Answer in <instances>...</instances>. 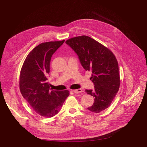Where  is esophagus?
<instances>
[{
  "label": "esophagus",
  "instance_id": "obj_1",
  "mask_svg": "<svg viewBox=\"0 0 147 147\" xmlns=\"http://www.w3.org/2000/svg\"><path fill=\"white\" fill-rule=\"evenodd\" d=\"M73 91L74 92V93H76V94H78V93H81L82 92V90L81 89H77V90H73Z\"/></svg>",
  "mask_w": 147,
  "mask_h": 147
}]
</instances>
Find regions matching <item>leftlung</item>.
<instances>
[{"label":"left lung","mask_w":147,"mask_h":147,"mask_svg":"<svg viewBox=\"0 0 147 147\" xmlns=\"http://www.w3.org/2000/svg\"><path fill=\"white\" fill-rule=\"evenodd\" d=\"M77 54L82 67L92 72L90 78L94 90H86L94 97V103L88 109L99 113L107 109L116 96L120 87L117 60L106 47L86 35L76 36L66 41Z\"/></svg>","instance_id":"left-lung-1"}]
</instances>
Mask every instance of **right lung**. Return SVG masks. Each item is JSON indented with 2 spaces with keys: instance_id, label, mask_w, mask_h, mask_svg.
<instances>
[{
  "instance_id": "obj_1",
  "label": "right lung",
  "mask_w": 147,
  "mask_h": 147,
  "mask_svg": "<svg viewBox=\"0 0 147 147\" xmlns=\"http://www.w3.org/2000/svg\"><path fill=\"white\" fill-rule=\"evenodd\" d=\"M65 40L41 43L27 55L20 74V90L24 98L39 115H56L69 96V91H51L47 82L52 55Z\"/></svg>"
}]
</instances>
